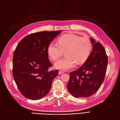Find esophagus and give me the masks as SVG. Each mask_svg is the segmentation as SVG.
Masks as SVG:
<instances>
[{
    "mask_svg": "<svg viewBox=\"0 0 120 120\" xmlns=\"http://www.w3.org/2000/svg\"><path fill=\"white\" fill-rule=\"evenodd\" d=\"M64 71H63L60 70V71H59V74H61L64 73Z\"/></svg>",
    "mask_w": 120,
    "mask_h": 120,
    "instance_id": "1",
    "label": "esophagus"
}]
</instances>
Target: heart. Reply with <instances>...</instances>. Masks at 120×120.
<instances>
[{
    "label": "heart",
    "instance_id": "b5f03b06",
    "mask_svg": "<svg viewBox=\"0 0 120 120\" xmlns=\"http://www.w3.org/2000/svg\"><path fill=\"white\" fill-rule=\"evenodd\" d=\"M92 49L90 40L87 38H81L74 34H65L58 39V44L51 42L48 46V52L50 57L56 60L63 55L66 56L55 63L57 68L68 70L73 68L77 63H85Z\"/></svg>",
    "mask_w": 120,
    "mask_h": 120
}]
</instances>
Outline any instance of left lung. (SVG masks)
Returning a JSON list of instances; mask_svg holds the SVG:
<instances>
[{"mask_svg": "<svg viewBox=\"0 0 120 120\" xmlns=\"http://www.w3.org/2000/svg\"><path fill=\"white\" fill-rule=\"evenodd\" d=\"M93 50L85 63L70 73L67 88L75 98H88L95 94L104 82L108 59L102 45L90 38Z\"/></svg>", "mask_w": 120, "mask_h": 120, "instance_id": "8db88e82", "label": "left lung"}]
</instances>
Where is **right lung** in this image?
<instances>
[{
    "mask_svg": "<svg viewBox=\"0 0 120 120\" xmlns=\"http://www.w3.org/2000/svg\"><path fill=\"white\" fill-rule=\"evenodd\" d=\"M60 30L41 31L29 34L22 39L14 50L12 75L17 88L27 99L36 100L44 97L51 88L59 73L49 71L50 62L48 48Z\"/></svg>",
    "mask_w": 120,
    "mask_h": 120,
    "instance_id": "add662e5",
    "label": "right lung"
}]
</instances>
